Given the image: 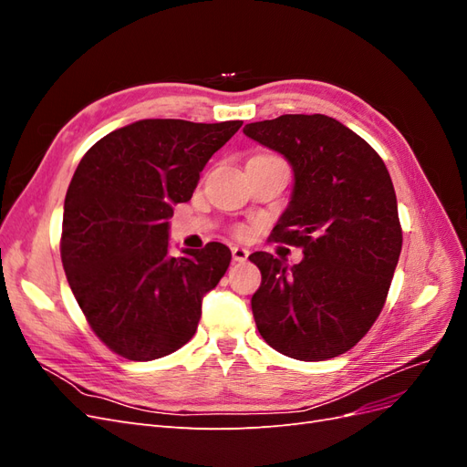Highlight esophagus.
Masks as SVG:
<instances>
[{
	"label": "esophagus",
	"instance_id": "esophagus-1",
	"mask_svg": "<svg viewBox=\"0 0 467 467\" xmlns=\"http://www.w3.org/2000/svg\"><path fill=\"white\" fill-rule=\"evenodd\" d=\"M232 257H234V261H237V263H244V261H247V257H249V249L235 245V247H232Z\"/></svg>",
	"mask_w": 467,
	"mask_h": 467
}]
</instances>
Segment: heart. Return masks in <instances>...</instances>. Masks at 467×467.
<instances>
[{
    "label": "heart",
    "mask_w": 467,
    "mask_h": 467,
    "mask_svg": "<svg viewBox=\"0 0 467 467\" xmlns=\"http://www.w3.org/2000/svg\"><path fill=\"white\" fill-rule=\"evenodd\" d=\"M235 234L244 237V235H247V228H244V225H239V228H235Z\"/></svg>",
    "instance_id": "heart-1"
}]
</instances>
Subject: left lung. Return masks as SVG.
I'll use <instances>...</instances> for the list:
<instances>
[{"label":"left lung","instance_id":"left-lung-1","mask_svg":"<svg viewBox=\"0 0 467 467\" xmlns=\"http://www.w3.org/2000/svg\"><path fill=\"white\" fill-rule=\"evenodd\" d=\"M244 134L292 165V199L271 237L304 249L292 266L265 251L249 255L261 271L251 298L257 329L296 360L343 355L374 325L400 261L403 235L386 163L325 115L251 122Z\"/></svg>","mask_w":467,"mask_h":467}]
</instances>
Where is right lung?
I'll list each match as a JSON object with an SVG mask.
<instances>
[{
	"instance_id": "obj_1",
	"label": "right lung",
	"mask_w": 467,
	"mask_h": 467,
	"mask_svg": "<svg viewBox=\"0 0 467 467\" xmlns=\"http://www.w3.org/2000/svg\"><path fill=\"white\" fill-rule=\"evenodd\" d=\"M242 124L146 119L81 158L64 201L60 255L83 316L117 355L161 358L199 327L204 294L228 271L232 251L212 242L171 257L169 218Z\"/></svg>"
}]
</instances>
